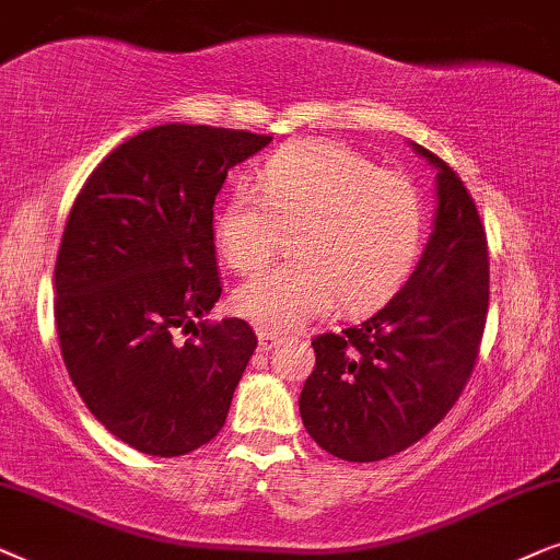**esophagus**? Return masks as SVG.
<instances>
[{"mask_svg": "<svg viewBox=\"0 0 560 560\" xmlns=\"http://www.w3.org/2000/svg\"><path fill=\"white\" fill-rule=\"evenodd\" d=\"M276 342H279V338H276L273 332H266V330H258V350L260 353H268Z\"/></svg>", "mask_w": 560, "mask_h": 560, "instance_id": "1", "label": "esophagus"}]
</instances>
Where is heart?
Listing matches in <instances>:
<instances>
[{"mask_svg": "<svg viewBox=\"0 0 560 560\" xmlns=\"http://www.w3.org/2000/svg\"><path fill=\"white\" fill-rule=\"evenodd\" d=\"M256 189L225 199L214 214V243L235 273H253L292 233L294 260L233 294V310L260 330H294L332 302L348 312L374 307L420 253L424 205L417 186L348 145L310 140L281 148L260 166Z\"/></svg>", "mask_w": 560, "mask_h": 560, "instance_id": "obj_1", "label": "heart"}]
</instances>
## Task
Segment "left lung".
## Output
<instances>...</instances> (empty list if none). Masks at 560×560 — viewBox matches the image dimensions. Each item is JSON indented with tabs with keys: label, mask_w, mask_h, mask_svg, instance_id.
Wrapping results in <instances>:
<instances>
[{
	"label": "left lung",
	"mask_w": 560,
	"mask_h": 560,
	"mask_svg": "<svg viewBox=\"0 0 560 560\" xmlns=\"http://www.w3.org/2000/svg\"><path fill=\"white\" fill-rule=\"evenodd\" d=\"M438 168L435 228L407 284L376 315L312 340L300 394L304 428L335 458L369 464L435 428L471 378L489 310V250L479 210L448 163Z\"/></svg>",
	"instance_id": "8db88e82"
}]
</instances>
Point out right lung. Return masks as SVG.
Returning <instances> with one entry per match:
<instances>
[{"mask_svg": "<svg viewBox=\"0 0 560 560\" xmlns=\"http://www.w3.org/2000/svg\"><path fill=\"white\" fill-rule=\"evenodd\" d=\"M268 143L159 125L117 145L71 207L56 258L63 363L89 412L148 456L210 443L258 346L245 319L205 315L222 294L214 197L228 171Z\"/></svg>", "mask_w": 560, "mask_h": 560, "instance_id": "right-lung-1", "label": "right lung"}]
</instances>
